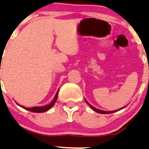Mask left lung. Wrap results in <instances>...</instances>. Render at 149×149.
Returning a JSON list of instances; mask_svg holds the SVG:
<instances>
[{"label":"left lung","instance_id":"obj_1","mask_svg":"<svg viewBox=\"0 0 149 149\" xmlns=\"http://www.w3.org/2000/svg\"><path fill=\"white\" fill-rule=\"evenodd\" d=\"M85 101H86L87 102V104H88V105L90 106V107H91V109H92L93 110V111H96V112H98V113H99V114H111V113H114V112H116V111H119V110H120V109H124L125 107H123V108H121V109H118V110H115V111H103V110H100V109H96V108H95V107H93V106H91V104H89V103L88 102V101H86V100H85Z\"/></svg>","mask_w":149,"mask_h":149}]
</instances>
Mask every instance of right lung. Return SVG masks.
I'll return each mask as SVG.
<instances>
[{
    "mask_svg": "<svg viewBox=\"0 0 149 149\" xmlns=\"http://www.w3.org/2000/svg\"><path fill=\"white\" fill-rule=\"evenodd\" d=\"M58 90L57 91L56 93L55 97H54V100L51 101V103H50V104H48V105L43 106V107H32V108H26V107H23V106L19 105V104H18L19 107H22L23 109H24L28 110V111H32V112H35V113L45 112V111H47L48 110H49L51 108V107H54V105L55 104L57 98H58Z\"/></svg>",
    "mask_w": 149,
    "mask_h": 149,
    "instance_id": "right-lung-1",
    "label": "right lung"
}]
</instances>
